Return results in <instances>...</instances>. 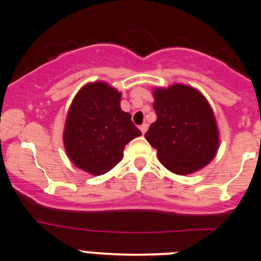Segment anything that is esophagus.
Wrapping results in <instances>:
<instances>
[{
	"instance_id": "1",
	"label": "esophagus",
	"mask_w": 261,
	"mask_h": 261,
	"mask_svg": "<svg viewBox=\"0 0 261 261\" xmlns=\"http://www.w3.org/2000/svg\"><path fill=\"white\" fill-rule=\"evenodd\" d=\"M147 130H148V125L147 123H143V125L140 126V131H142V134L147 133Z\"/></svg>"
}]
</instances>
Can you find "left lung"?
I'll return each mask as SVG.
<instances>
[{"label": "left lung", "mask_w": 261, "mask_h": 261, "mask_svg": "<svg viewBox=\"0 0 261 261\" xmlns=\"http://www.w3.org/2000/svg\"><path fill=\"white\" fill-rule=\"evenodd\" d=\"M155 122L145 139L157 149L167 170L187 175L202 169L215 157L219 135L213 109L196 89L174 85L157 89L153 103Z\"/></svg>", "instance_id": "1"}]
</instances>
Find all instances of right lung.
I'll return each instance as SVG.
<instances>
[{
    "instance_id": "add662e5",
    "label": "right lung",
    "mask_w": 261,
    "mask_h": 261,
    "mask_svg": "<svg viewBox=\"0 0 261 261\" xmlns=\"http://www.w3.org/2000/svg\"><path fill=\"white\" fill-rule=\"evenodd\" d=\"M121 94L104 82L86 85L67 116L64 145L70 161L92 175H103L121 162L123 148L142 133L119 106Z\"/></svg>"
}]
</instances>
